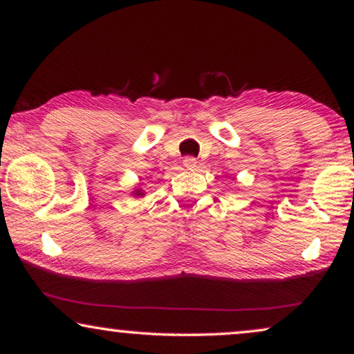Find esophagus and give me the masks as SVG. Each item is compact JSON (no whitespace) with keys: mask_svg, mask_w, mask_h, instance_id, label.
<instances>
[{"mask_svg":"<svg viewBox=\"0 0 354 354\" xmlns=\"http://www.w3.org/2000/svg\"><path fill=\"white\" fill-rule=\"evenodd\" d=\"M183 164H184V167L187 170H195L196 169V164H198V160H196L194 156H187V158H184Z\"/></svg>","mask_w":354,"mask_h":354,"instance_id":"1","label":"esophagus"}]
</instances>
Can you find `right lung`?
Masks as SVG:
<instances>
[{"label": "right lung", "instance_id": "1", "mask_svg": "<svg viewBox=\"0 0 354 354\" xmlns=\"http://www.w3.org/2000/svg\"><path fill=\"white\" fill-rule=\"evenodd\" d=\"M134 195H137V196H140V195H143V194H142V190H134Z\"/></svg>", "mask_w": 354, "mask_h": 354}]
</instances>
